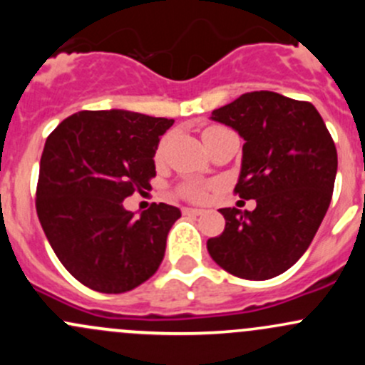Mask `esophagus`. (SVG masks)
<instances>
[{
	"label": "esophagus",
	"mask_w": 365,
	"mask_h": 365,
	"mask_svg": "<svg viewBox=\"0 0 365 365\" xmlns=\"http://www.w3.org/2000/svg\"><path fill=\"white\" fill-rule=\"evenodd\" d=\"M203 210L200 208H183V215H201Z\"/></svg>",
	"instance_id": "34e87169"
}]
</instances>
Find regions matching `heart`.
<instances>
[{
    "instance_id": "b5f03b06",
    "label": "heart",
    "mask_w": 365,
    "mask_h": 365,
    "mask_svg": "<svg viewBox=\"0 0 365 365\" xmlns=\"http://www.w3.org/2000/svg\"><path fill=\"white\" fill-rule=\"evenodd\" d=\"M217 128H222L219 127V125H212V127H206L203 130V138L205 135L212 134L213 130H217ZM165 145H168V141H160L159 148H157V160H160L162 157H164V152H165ZM208 190H210V185H205V183H197V182H189V183H183L182 187L178 189V192L182 194L183 197H187L189 201H196V203H201V201H205L206 197H208Z\"/></svg>"
}]
</instances>
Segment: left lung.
<instances>
[{
	"instance_id": "obj_1",
	"label": "left lung",
	"mask_w": 365,
	"mask_h": 365,
	"mask_svg": "<svg viewBox=\"0 0 365 365\" xmlns=\"http://www.w3.org/2000/svg\"><path fill=\"white\" fill-rule=\"evenodd\" d=\"M212 120L244 138L235 194L256 200V208H220L226 227L206 249L231 275L277 277L307 251L329 210L337 173L332 135L311 102L274 91L244 93Z\"/></svg>"
}]
</instances>
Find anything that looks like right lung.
Listing matches in <instances>:
<instances>
[{"label": "right lung", "mask_w": 365, "mask_h": 365, "mask_svg": "<svg viewBox=\"0 0 365 365\" xmlns=\"http://www.w3.org/2000/svg\"><path fill=\"white\" fill-rule=\"evenodd\" d=\"M175 120L141 113L79 111L47 138L36 183V215L65 268L90 289L125 293L160 267L176 206L141 215L125 197L150 189L157 145Z\"/></svg>", "instance_id": "1"}]
</instances>
